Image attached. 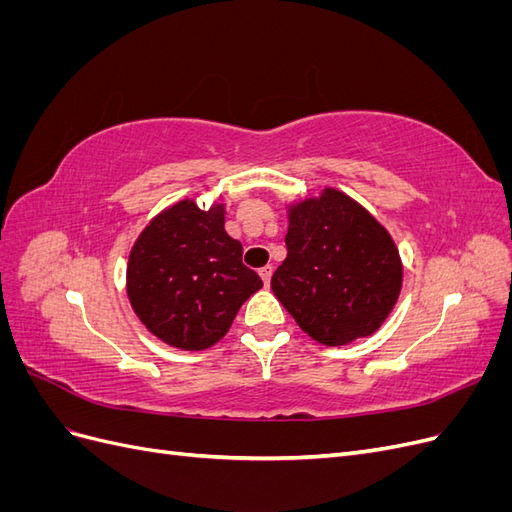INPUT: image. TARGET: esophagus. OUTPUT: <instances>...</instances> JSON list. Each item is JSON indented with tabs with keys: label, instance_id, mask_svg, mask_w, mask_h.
<instances>
[{
	"label": "esophagus",
	"instance_id": "esophagus-1",
	"mask_svg": "<svg viewBox=\"0 0 512 512\" xmlns=\"http://www.w3.org/2000/svg\"><path fill=\"white\" fill-rule=\"evenodd\" d=\"M260 277H262V282H265V286L271 282V273H273V267L271 265H265V267H262L260 271Z\"/></svg>",
	"mask_w": 512,
	"mask_h": 512
}]
</instances>
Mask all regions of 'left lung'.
Here are the masks:
<instances>
[{"label": "left lung", "instance_id": "8db88e82", "mask_svg": "<svg viewBox=\"0 0 512 512\" xmlns=\"http://www.w3.org/2000/svg\"><path fill=\"white\" fill-rule=\"evenodd\" d=\"M286 250L271 290L316 342L344 346L367 337L395 307L404 277L395 241L344 192L324 188L292 205Z\"/></svg>", "mask_w": 512, "mask_h": 512}]
</instances>
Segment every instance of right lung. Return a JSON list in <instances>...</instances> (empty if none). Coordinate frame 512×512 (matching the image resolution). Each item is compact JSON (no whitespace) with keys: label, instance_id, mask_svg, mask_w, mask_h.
I'll return each instance as SVG.
<instances>
[{"label":"right lung","instance_id":"add662e5","mask_svg":"<svg viewBox=\"0 0 512 512\" xmlns=\"http://www.w3.org/2000/svg\"><path fill=\"white\" fill-rule=\"evenodd\" d=\"M224 230V207L185 198L138 235L128 260V299L164 344L205 350L228 333L239 307L262 288Z\"/></svg>","mask_w":512,"mask_h":512}]
</instances>
